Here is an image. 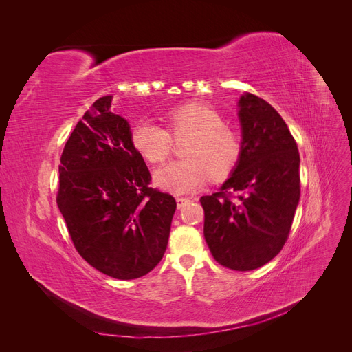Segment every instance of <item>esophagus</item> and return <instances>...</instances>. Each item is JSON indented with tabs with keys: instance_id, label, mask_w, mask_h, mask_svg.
<instances>
[{
	"instance_id": "obj_1",
	"label": "esophagus",
	"mask_w": 352,
	"mask_h": 352,
	"mask_svg": "<svg viewBox=\"0 0 352 352\" xmlns=\"http://www.w3.org/2000/svg\"><path fill=\"white\" fill-rule=\"evenodd\" d=\"M188 202H189L188 198H176V206H177L179 210L184 208L188 204Z\"/></svg>"
}]
</instances>
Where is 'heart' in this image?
Here are the masks:
<instances>
[{
    "label": "heart",
    "instance_id": "1",
    "mask_svg": "<svg viewBox=\"0 0 352 352\" xmlns=\"http://www.w3.org/2000/svg\"><path fill=\"white\" fill-rule=\"evenodd\" d=\"M167 131L151 122H140L131 132L135 151L145 162L162 164L172 154L173 141H185V160L170 163L154 175L155 185L175 195L194 192L208 179L219 182L233 173L241 162V133L208 104L192 101L164 113Z\"/></svg>",
    "mask_w": 352,
    "mask_h": 352
}]
</instances>
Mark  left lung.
I'll return each instance as SVG.
<instances>
[{
	"label": "left lung",
	"mask_w": 352,
	"mask_h": 352,
	"mask_svg": "<svg viewBox=\"0 0 352 352\" xmlns=\"http://www.w3.org/2000/svg\"><path fill=\"white\" fill-rule=\"evenodd\" d=\"M243 150L220 192L201 197L204 236L228 269H258L280 252L300 201V153L285 120L254 94L239 100Z\"/></svg>",
	"instance_id": "obj_1"
}]
</instances>
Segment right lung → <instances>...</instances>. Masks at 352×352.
Instances as JSON below:
<instances>
[{"instance_id": "obj_1", "label": "right lung", "mask_w": 352, "mask_h": 352, "mask_svg": "<svg viewBox=\"0 0 352 352\" xmlns=\"http://www.w3.org/2000/svg\"><path fill=\"white\" fill-rule=\"evenodd\" d=\"M111 100L95 101L67 140L57 206L80 257L129 280L162 261L176 201L150 188V170L131 142L129 123L110 111Z\"/></svg>"}]
</instances>
